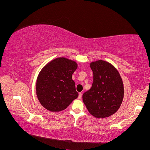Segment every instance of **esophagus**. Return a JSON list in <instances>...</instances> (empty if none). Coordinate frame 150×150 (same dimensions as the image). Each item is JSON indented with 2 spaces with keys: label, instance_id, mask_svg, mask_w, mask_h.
I'll return each instance as SVG.
<instances>
[{
  "label": "esophagus",
  "instance_id": "obj_1",
  "mask_svg": "<svg viewBox=\"0 0 150 150\" xmlns=\"http://www.w3.org/2000/svg\"><path fill=\"white\" fill-rule=\"evenodd\" d=\"M82 96H83V94L81 93H80L79 94V96H78V99H81V98H82Z\"/></svg>",
  "mask_w": 150,
  "mask_h": 150
}]
</instances>
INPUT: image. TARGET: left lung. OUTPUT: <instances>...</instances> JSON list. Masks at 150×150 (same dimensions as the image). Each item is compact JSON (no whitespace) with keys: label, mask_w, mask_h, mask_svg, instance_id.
Listing matches in <instances>:
<instances>
[{"label":"left lung","mask_w":150,"mask_h":150,"mask_svg":"<svg viewBox=\"0 0 150 150\" xmlns=\"http://www.w3.org/2000/svg\"><path fill=\"white\" fill-rule=\"evenodd\" d=\"M93 72L92 87L83 95L88 111L96 118H104L118 110L124 97V86L119 72L110 62H91Z\"/></svg>","instance_id":"left-lung-1"}]
</instances>
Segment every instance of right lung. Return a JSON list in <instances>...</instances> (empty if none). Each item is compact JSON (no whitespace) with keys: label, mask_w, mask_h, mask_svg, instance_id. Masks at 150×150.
<instances>
[{"label":"right lung","mask_w":150,"mask_h":150,"mask_svg":"<svg viewBox=\"0 0 150 150\" xmlns=\"http://www.w3.org/2000/svg\"><path fill=\"white\" fill-rule=\"evenodd\" d=\"M77 67L74 61L57 57L42 68L36 82V94L43 107L52 112L61 111L78 97L72 79Z\"/></svg>","instance_id":"right-lung-1"}]
</instances>
